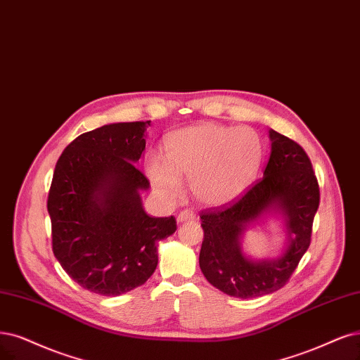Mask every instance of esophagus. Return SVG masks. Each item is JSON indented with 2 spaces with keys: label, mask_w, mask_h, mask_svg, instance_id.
I'll use <instances>...</instances> for the list:
<instances>
[{
  "label": "esophagus",
  "mask_w": 360,
  "mask_h": 360,
  "mask_svg": "<svg viewBox=\"0 0 360 360\" xmlns=\"http://www.w3.org/2000/svg\"><path fill=\"white\" fill-rule=\"evenodd\" d=\"M195 218V214L193 210H182L181 214L178 215V222H185V221H190V219H194Z\"/></svg>",
  "instance_id": "1"
}]
</instances>
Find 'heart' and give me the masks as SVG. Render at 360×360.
Listing matches in <instances>:
<instances>
[{
  "label": "heart",
  "instance_id": "heart-1",
  "mask_svg": "<svg viewBox=\"0 0 360 360\" xmlns=\"http://www.w3.org/2000/svg\"><path fill=\"white\" fill-rule=\"evenodd\" d=\"M262 157V141L254 129L203 123L172 133L166 141V162L151 157L146 173L166 200L181 194L185 178L197 202L224 206L250 187Z\"/></svg>",
  "mask_w": 360,
  "mask_h": 360
}]
</instances>
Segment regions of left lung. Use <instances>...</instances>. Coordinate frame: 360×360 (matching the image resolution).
<instances>
[{
    "label": "left lung",
    "instance_id": "8db88e82",
    "mask_svg": "<svg viewBox=\"0 0 360 360\" xmlns=\"http://www.w3.org/2000/svg\"><path fill=\"white\" fill-rule=\"evenodd\" d=\"M271 153L264 176L242 197L203 210L200 269L210 285L236 298H257L286 285L311 242L313 219L321 202L317 178L302 146L270 130ZM285 218L288 245L271 260H250L241 252L244 231L267 213Z\"/></svg>",
    "mask_w": 360,
    "mask_h": 360
}]
</instances>
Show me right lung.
Segmentation results:
<instances>
[{
  "instance_id": "right-lung-1",
  "label": "right lung",
  "mask_w": 360,
  "mask_h": 360,
  "mask_svg": "<svg viewBox=\"0 0 360 360\" xmlns=\"http://www.w3.org/2000/svg\"><path fill=\"white\" fill-rule=\"evenodd\" d=\"M151 122L112 123L83 133L60 154L47 198L53 254L75 283L105 297L143 285L173 217L143 210L150 181L135 163Z\"/></svg>"
}]
</instances>
